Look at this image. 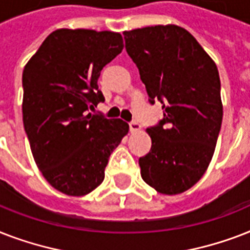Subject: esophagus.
Segmentation results:
<instances>
[{"label":"esophagus","instance_id":"obj_1","mask_svg":"<svg viewBox=\"0 0 250 250\" xmlns=\"http://www.w3.org/2000/svg\"><path fill=\"white\" fill-rule=\"evenodd\" d=\"M141 128V125L137 123V122L132 121V122H129V131L131 132H137V131H140Z\"/></svg>","mask_w":250,"mask_h":250}]
</instances>
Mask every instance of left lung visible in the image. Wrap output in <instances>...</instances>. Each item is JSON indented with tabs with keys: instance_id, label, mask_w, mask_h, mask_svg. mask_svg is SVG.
I'll return each instance as SVG.
<instances>
[{
	"instance_id": "left-lung-1",
	"label": "left lung",
	"mask_w": 250,
	"mask_h": 250,
	"mask_svg": "<svg viewBox=\"0 0 250 250\" xmlns=\"http://www.w3.org/2000/svg\"><path fill=\"white\" fill-rule=\"evenodd\" d=\"M125 50L164 118L146 128L152 148L141 157V178L164 194L189 189L205 174L221 131L219 72L187 29L153 25L123 32Z\"/></svg>"
}]
</instances>
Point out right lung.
I'll use <instances>...</instances> for the list:
<instances>
[{
	"label": "right lung",
	"mask_w": 250,
	"mask_h": 250,
	"mask_svg": "<svg viewBox=\"0 0 250 250\" xmlns=\"http://www.w3.org/2000/svg\"><path fill=\"white\" fill-rule=\"evenodd\" d=\"M122 49L121 33L57 29L23 70V125L32 156L62 193L96 189L110 154L128 133L122 119L88 113L105 101L97 80Z\"/></svg>",
	"instance_id": "obj_1"
}]
</instances>
